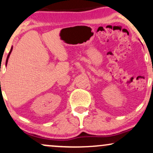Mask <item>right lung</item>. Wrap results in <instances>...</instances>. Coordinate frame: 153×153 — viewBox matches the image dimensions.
<instances>
[{
    "label": "right lung",
    "mask_w": 153,
    "mask_h": 153,
    "mask_svg": "<svg viewBox=\"0 0 153 153\" xmlns=\"http://www.w3.org/2000/svg\"><path fill=\"white\" fill-rule=\"evenodd\" d=\"M12 50H13V46H12V47H11V48H10V52H9V53H8V56H7V59H6V62H5V65H7V63H8V58H9V56H10V53H11Z\"/></svg>",
    "instance_id": "right-lung-1"
}]
</instances>
